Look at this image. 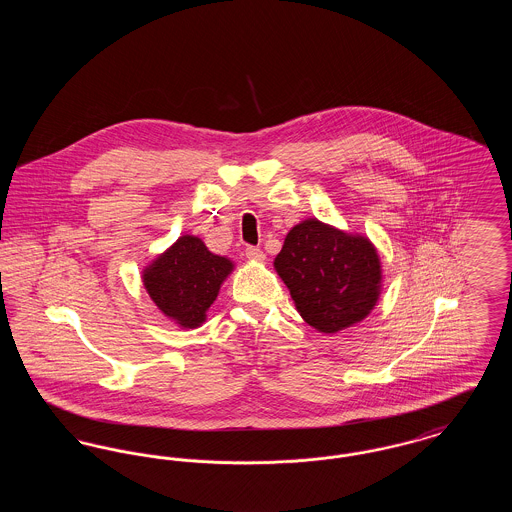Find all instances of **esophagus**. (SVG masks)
<instances>
[{
    "mask_svg": "<svg viewBox=\"0 0 512 512\" xmlns=\"http://www.w3.org/2000/svg\"><path fill=\"white\" fill-rule=\"evenodd\" d=\"M245 257L251 259V261H265V251H263L261 247L249 245V247L245 249Z\"/></svg>",
    "mask_w": 512,
    "mask_h": 512,
    "instance_id": "obj_1",
    "label": "esophagus"
}]
</instances>
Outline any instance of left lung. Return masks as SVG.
I'll use <instances>...</instances> for the list:
<instances>
[{
  "mask_svg": "<svg viewBox=\"0 0 512 512\" xmlns=\"http://www.w3.org/2000/svg\"><path fill=\"white\" fill-rule=\"evenodd\" d=\"M274 268L299 315L324 334L361 322L378 301L382 270L374 245L317 219L293 226Z\"/></svg>",
  "mask_w": 512,
  "mask_h": 512,
  "instance_id": "8db88e82",
  "label": "left lung"
}]
</instances>
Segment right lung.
Wrapping results in <instances>:
<instances>
[{"label": "right lung", "mask_w": 512, "mask_h": 512, "mask_svg": "<svg viewBox=\"0 0 512 512\" xmlns=\"http://www.w3.org/2000/svg\"><path fill=\"white\" fill-rule=\"evenodd\" d=\"M232 263L211 253L195 236H182L144 270V286L155 305L184 328L205 320Z\"/></svg>", "instance_id": "1"}]
</instances>
